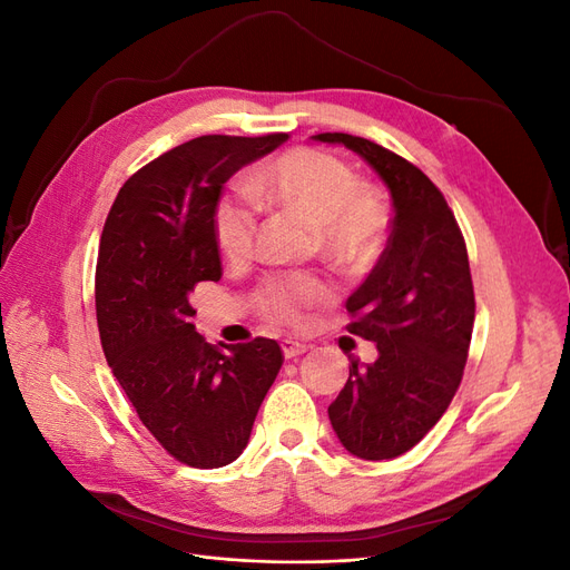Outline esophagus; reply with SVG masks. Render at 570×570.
Instances as JSON below:
<instances>
[{
	"mask_svg": "<svg viewBox=\"0 0 570 570\" xmlns=\"http://www.w3.org/2000/svg\"><path fill=\"white\" fill-rule=\"evenodd\" d=\"M306 352H308V344H304V342H295V340H285L283 342V356L285 358H297V356H302Z\"/></svg>",
	"mask_w": 570,
	"mask_h": 570,
	"instance_id": "34e87169",
	"label": "esophagus"
}]
</instances>
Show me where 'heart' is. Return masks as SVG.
<instances>
[{"label": "heart", "instance_id": "obj_1", "mask_svg": "<svg viewBox=\"0 0 570 570\" xmlns=\"http://www.w3.org/2000/svg\"><path fill=\"white\" fill-rule=\"evenodd\" d=\"M247 193L312 223L321 254L342 268L368 266L383 247L387 212L381 197L358 185L354 170L333 154L289 149L254 170ZM214 235L218 249L233 262L247 258L256 235L252 206L237 197H223L214 212ZM256 299L271 321L299 325L306 308L331 299V287L316 275H287L268 281Z\"/></svg>", "mask_w": 570, "mask_h": 570}]
</instances>
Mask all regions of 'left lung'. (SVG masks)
Returning a JSON list of instances; mask_svg holds the SVG:
<instances>
[{"mask_svg":"<svg viewBox=\"0 0 570 570\" xmlns=\"http://www.w3.org/2000/svg\"><path fill=\"white\" fill-rule=\"evenodd\" d=\"M316 142L356 151L390 189L392 233L347 299L350 333L375 344L373 364L350 354V381L327 419L350 454L394 459L419 444L461 383L475 318L469 254L440 189L421 168L347 132Z\"/></svg>","mask_w":570,"mask_h":570,"instance_id":"obj_1","label":"left lung"}]
</instances>
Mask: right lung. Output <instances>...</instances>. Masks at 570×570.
Wrapping results in <instances>:
<instances>
[{
    "mask_svg": "<svg viewBox=\"0 0 570 570\" xmlns=\"http://www.w3.org/2000/svg\"><path fill=\"white\" fill-rule=\"evenodd\" d=\"M287 135H204L126 180L99 239L95 304L101 347L137 416L193 469L233 463L283 366L275 340L220 352L193 323L189 297L220 278L214 212L239 168Z\"/></svg>",
    "mask_w": 570,
    "mask_h": 570,
    "instance_id": "add662e5",
    "label": "right lung"
}]
</instances>
